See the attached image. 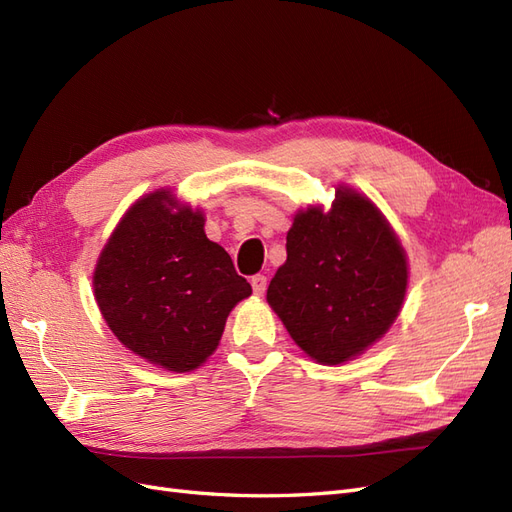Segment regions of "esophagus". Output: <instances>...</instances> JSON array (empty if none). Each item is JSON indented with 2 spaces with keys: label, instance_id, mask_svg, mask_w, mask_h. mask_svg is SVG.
<instances>
[{
  "label": "esophagus",
  "instance_id": "1",
  "mask_svg": "<svg viewBox=\"0 0 512 512\" xmlns=\"http://www.w3.org/2000/svg\"><path fill=\"white\" fill-rule=\"evenodd\" d=\"M252 288H254V294H258V297H262L267 290V277L265 275H254L252 277Z\"/></svg>",
  "mask_w": 512,
  "mask_h": 512
}]
</instances>
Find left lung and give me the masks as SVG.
<instances>
[{
    "instance_id": "1",
    "label": "left lung",
    "mask_w": 512,
    "mask_h": 512,
    "mask_svg": "<svg viewBox=\"0 0 512 512\" xmlns=\"http://www.w3.org/2000/svg\"><path fill=\"white\" fill-rule=\"evenodd\" d=\"M286 254L267 301L314 361H350L399 316L406 252L378 207L356 190L339 185L329 211L307 207L294 215Z\"/></svg>"
}]
</instances>
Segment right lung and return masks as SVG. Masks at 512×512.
Masks as SVG:
<instances>
[{
  "instance_id": "1",
  "label": "right lung",
  "mask_w": 512,
  "mask_h": 512,
  "mask_svg": "<svg viewBox=\"0 0 512 512\" xmlns=\"http://www.w3.org/2000/svg\"><path fill=\"white\" fill-rule=\"evenodd\" d=\"M94 292L123 346L181 374L218 348L228 314L252 286L207 239L203 211L158 190L138 198L106 241Z\"/></svg>"
}]
</instances>
